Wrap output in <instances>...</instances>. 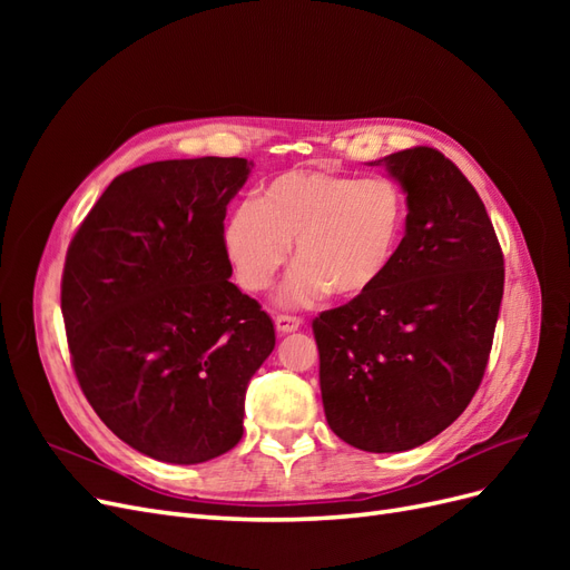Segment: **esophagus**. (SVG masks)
Wrapping results in <instances>:
<instances>
[{
  "label": "esophagus",
  "instance_id": "1",
  "mask_svg": "<svg viewBox=\"0 0 570 570\" xmlns=\"http://www.w3.org/2000/svg\"><path fill=\"white\" fill-rule=\"evenodd\" d=\"M302 325V318L297 316H285V314H278L275 316V327H278V333H295L297 327Z\"/></svg>",
  "mask_w": 570,
  "mask_h": 570
}]
</instances>
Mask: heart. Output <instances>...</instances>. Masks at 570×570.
<instances>
[{
	"mask_svg": "<svg viewBox=\"0 0 570 570\" xmlns=\"http://www.w3.org/2000/svg\"><path fill=\"white\" fill-rule=\"evenodd\" d=\"M406 199L390 180H361L333 170H287L262 187L256 204H239L223 243L237 281L249 292L273 285L295 243L299 264L283 302L304 306L335 292L366 297L381 285L400 252Z\"/></svg>",
	"mask_w": 570,
	"mask_h": 570,
	"instance_id": "1",
	"label": "heart"
}]
</instances>
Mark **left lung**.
<instances>
[{
	"label": "left lung",
	"mask_w": 570,
	"mask_h": 570,
	"mask_svg": "<svg viewBox=\"0 0 570 570\" xmlns=\"http://www.w3.org/2000/svg\"><path fill=\"white\" fill-rule=\"evenodd\" d=\"M406 233L371 295L314 318L327 425L364 452H406L471 404L504 295V254L475 187L433 147L385 159Z\"/></svg>",
	"instance_id": "left-lung-1"
}]
</instances>
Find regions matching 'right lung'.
<instances>
[{"label":"right lung","instance_id":"obj_1","mask_svg":"<svg viewBox=\"0 0 570 570\" xmlns=\"http://www.w3.org/2000/svg\"><path fill=\"white\" fill-rule=\"evenodd\" d=\"M247 159H174L120 174L66 254L61 314L82 394L116 438L202 463L243 438L245 392L273 321L228 278L226 206Z\"/></svg>","mask_w":570,"mask_h":570}]
</instances>
